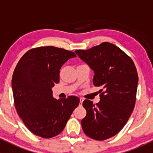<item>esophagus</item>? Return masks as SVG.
Instances as JSON below:
<instances>
[{
    "instance_id": "34e87169",
    "label": "esophagus",
    "mask_w": 153,
    "mask_h": 153,
    "mask_svg": "<svg viewBox=\"0 0 153 153\" xmlns=\"http://www.w3.org/2000/svg\"><path fill=\"white\" fill-rule=\"evenodd\" d=\"M83 101H84V99H83L82 98H80V105H81V104H82Z\"/></svg>"
}]
</instances>
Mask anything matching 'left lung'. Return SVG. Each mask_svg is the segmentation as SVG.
Instances as JSON below:
<instances>
[{
	"label": "left lung",
	"instance_id": "left-lung-1",
	"mask_svg": "<svg viewBox=\"0 0 153 153\" xmlns=\"http://www.w3.org/2000/svg\"><path fill=\"white\" fill-rule=\"evenodd\" d=\"M77 55L94 71L93 84L101 86L99 103L86 99V115L81 120L84 133L97 141L112 138L122 129L133 111L138 76L135 64L124 51L103 42Z\"/></svg>",
	"mask_w": 153,
	"mask_h": 153
}]
</instances>
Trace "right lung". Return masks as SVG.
<instances>
[{
    "mask_svg": "<svg viewBox=\"0 0 153 153\" xmlns=\"http://www.w3.org/2000/svg\"><path fill=\"white\" fill-rule=\"evenodd\" d=\"M72 51L52 46L33 48L20 59L14 70L12 86L15 109L27 128L44 138L56 136L64 130L78 97L71 95L57 100L52 87L59 82L60 69Z\"/></svg>",
    "mask_w": 153,
    "mask_h": 153,
    "instance_id": "right-lung-1",
    "label": "right lung"
}]
</instances>
